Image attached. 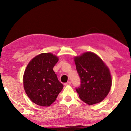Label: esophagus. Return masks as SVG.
<instances>
[{
  "instance_id": "obj_1",
  "label": "esophagus",
  "mask_w": 131,
  "mask_h": 131,
  "mask_svg": "<svg viewBox=\"0 0 131 131\" xmlns=\"http://www.w3.org/2000/svg\"><path fill=\"white\" fill-rule=\"evenodd\" d=\"M71 84V82L70 81H68L67 82H66V83H64V85H70Z\"/></svg>"
}]
</instances>
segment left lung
<instances>
[{
  "instance_id": "8db88e82",
  "label": "left lung",
  "mask_w": 131,
  "mask_h": 131,
  "mask_svg": "<svg viewBox=\"0 0 131 131\" xmlns=\"http://www.w3.org/2000/svg\"><path fill=\"white\" fill-rule=\"evenodd\" d=\"M74 62L81 83L76 88L80 99L89 105L101 102L112 86L108 68L97 55L91 52L76 57Z\"/></svg>"
}]
</instances>
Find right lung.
Wrapping results in <instances>:
<instances>
[{
  "instance_id": "right-lung-1",
  "label": "right lung",
  "mask_w": 131,
  "mask_h": 131,
  "mask_svg": "<svg viewBox=\"0 0 131 131\" xmlns=\"http://www.w3.org/2000/svg\"><path fill=\"white\" fill-rule=\"evenodd\" d=\"M58 58L51 53H40L30 61L23 76L24 90L36 104L51 105L63 88L53 68Z\"/></svg>"
}]
</instances>
